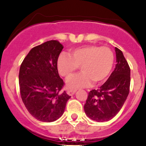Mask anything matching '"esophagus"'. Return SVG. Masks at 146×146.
Masks as SVG:
<instances>
[{
    "label": "esophagus",
    "instance_id": "esophagus-1",
    "mask_svg": "<svg viewBox=\"0 0 146 146\" xmlns=\"http://www.w3.org/2000/svg\"><path fill=\"white\" fill-rule=\"evenodd\" d=\"M76 90H70L67 91V93H68V95L72 96V95H74L75 92H76Z\"/></svg>",
    "mask_w": 146,
    "mask_h": 146
}]
</instances>
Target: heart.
Instances as JSON below:
<instances>
[{"label":"heart","mask_w":146,"mask_h":146,"mask_svg":"<svg viewBox=\"0 0 146 146\" xmlns=\"http://www.w3.org/2000/svg\"><path fill=\"white\" fill-rule=\"evenodd\" d=\"M114 55L110 48L98 45H86L70 51L69 56L61 54L56 66L61 76L68 78L80 66L82 73L71 76L67 80L70 89L84 88L93 81H104L111 71Z\"/></svg>","instance_id":"b5f03b06"}]
</instances>
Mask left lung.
<instances>
[{
  "label": "left lung",
  "instance_id": "8db88e82",
  "mask_svg": "<svg viewBox=\"0 0 146 146\" xmlns=\"http://www.w3.org/2000/svg\"><path fill=\"white\" fill-rule=\"evenodd\" d=\"M117 64L111 76L98 90L88 93L84 110L92 120L107 121L115 117L124 104L130 90V67L123 53L115 47Z\"/></svg>",
  "mask_w": 146,
  "mask_h": 146
}]
</instances>
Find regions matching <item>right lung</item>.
<instances>
[{"mask_svg":"<svg viewBox=\"0 0 146 146\" xmlns=\"http://www.w3.org/2000/svg\"><path fill=\"white\" fill-rule=\"evenodd\" d=\"M63 48L57 40L46 42L32 48L20 66L22 100L29 114L41 121L51 122L60 118L70 98L61 91L65 83L56 66Z\"/></svg>","mask_w":146,"mask_h":146,"instance_id":"right-lung-1","label":"right lung"}]
</instances>
